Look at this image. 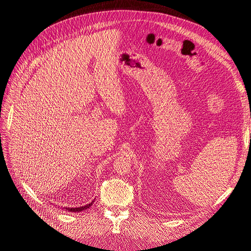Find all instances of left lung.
I'll return each mask as SVG.
<instances>
[{
  "label": "left lung",
  "instance_id": "8db88e82",
  "mask_svg": "<svg viewBox=\"0 0 251 251\" xmlns=\"http://www.w3.org/2000/svg\"><path fill=\"white\" fill-rule=\"evenodd\" d=\"M250 138H251V137H250Z\"/></svg>",
  "mask_w": 251,
  "mask_h": 251
}]
</instances>
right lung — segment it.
<instances>
[{
  "mask_svg": "<svg viewBox=\"0 0 251 251\" xmlns=\"http://www.w3.org/2000/svg\"><path fill=\"white\" fill-rule=\"evenodd\" d=\"M92 204H93V202H91L90 204H87V205H83V206H80V207H75V208H67V207H64V208H66V209H68V210H70V211H72V212H74V211L79 212V211H82V210H86V209L89 208Z\"/></svg>",
  "mask_w": 251,
  "mask_h": 251,
  "instance_id": "1",
  "label": "right lung"
}]
</instances>
